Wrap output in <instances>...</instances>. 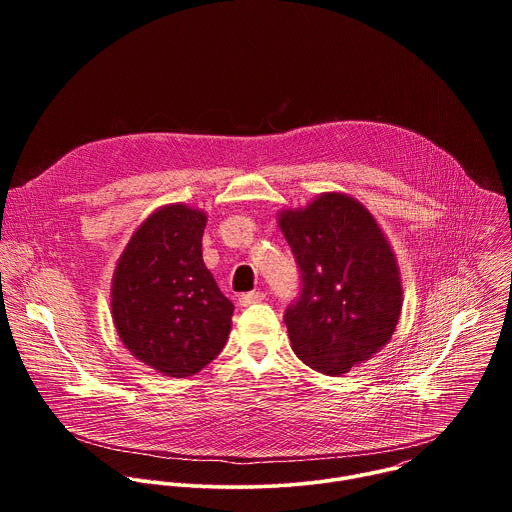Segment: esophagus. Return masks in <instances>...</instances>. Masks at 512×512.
I'll list each match as a JSON object with an SVG mask.
<instances>
[{"label":"esophagus","instance_id":"obj_1","mask_svg":"<svg viewBox=\"0 0 512 512\" xmlns=\"http://www.w3.org/2000/svg\"><path fill=\"white\" fill-rule=\"evenodd\" d=\"M265 300V294L263 291H249V294H243L241 298H239V304L241 306H251V304H259V302H263Z\"/></svg>","mask_w":512,"mask_h":512}]
</instances>
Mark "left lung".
<instances>
[{"label": "left lung", "mask_w": 512, "mask_h": 512, "mask_svg": "<svg viewBox=\"0 0 512 512\" xmlns=\"http://www.w3.org/2000/svg\"><path fill=\"white\" fill-rule=\"evenodd\" d=\"M277 225L302 271L285 310L291 348L310 369L344 375L371 360L401 318L397 257L371 210L344 192L283 208Z\"/></svg>", "instance_id": "obj_1"}]
</instances>
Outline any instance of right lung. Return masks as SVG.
<instances>
[{
  "label": "right lung",
  "instance_id": "add662e5",
  "mask_svg": "<svg viewBox=\"0 0 512 512\" xmlns=\"http://www.w3.org/2000/svg\"><path fill=\"white\" fill-rule=\"evenodd\" d=\"M206 212L160 206L133 231L111 279V318L123 346L164 377L200 373L223 350L235 306L202 261Z\"/></svg>",
  "mask_w": 512,
  "mask_h": 512
}]
</instances>
